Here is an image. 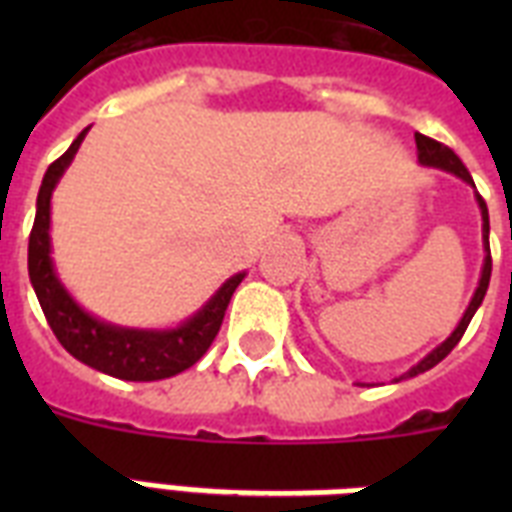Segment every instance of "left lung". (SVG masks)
<instances>
[{
    "label": "left lung",
    "mask_w": 512,
    "mask_h": 512,
    "mask_svg": "<svg viewBox=\"0 0 512 512\" xmlns=\"http://www.w3.org/2000/svg\"><path fill=\"white\" fill-rule=\"evenodd\" d=\"M414 143H417V162L422 164V167H436V170H444V172H452L454 177H460V180H465V183L470 185V188H476V183H473V177H470V172L465 170V164L460 162V156L454 154L452 148L441 146L438 140H430L425 138V135H414ZM476 201H478V209H481V236H484V268H481V279H478V287L476 292H473V297H470V305L465 308V313H462L460 324L454 327V332L449 337H446L441 345H436V348L430 350L428 356L422 358V361H417V364L409 369V372H404L401 377H396L393 382H401V380H409V377H417V374L428 372V369H433V366L438 364V361H444L449 353H452V348L457 345V342L462 340V335H465V329H468L470 319L476 316L478 305L484 303V295L486 289H489V279H492V252H489V209H486V201L481 199V193L476 191ZM361 385V382H358Z\"/></svg>",
    "instance_id": "obj_1"
}]
</instances>
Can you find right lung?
<instances>
[{
  "label": "right lung",
  "mask_w": 512,
  "mask_h": 512,
  "mask_svg": "<svg viewBox=\"0 0 512 512\" xmlns=\"http://www.w3.org/2000/svg\"><path fill=\"white\" fill-rule=\"evenodd\" d=\"M87 132L90 127L79 132L66 154L55 159L44 172L42 188L36 196L34 228L28 236V279L39 297L44 319L55 332L58 342L82 364L111 374V377H119V380H167V377L185 372L207 353V348L220 332L225 308L247 273L231 276L199 311L170 329L119 327V324H111V321H103L84 311L71 297V292L63 287L55 263H52L50 201L55 185L68 170V164L74 162Z\"/></svg>",
  "instance_id": "obj_1"
}]
</instances>
